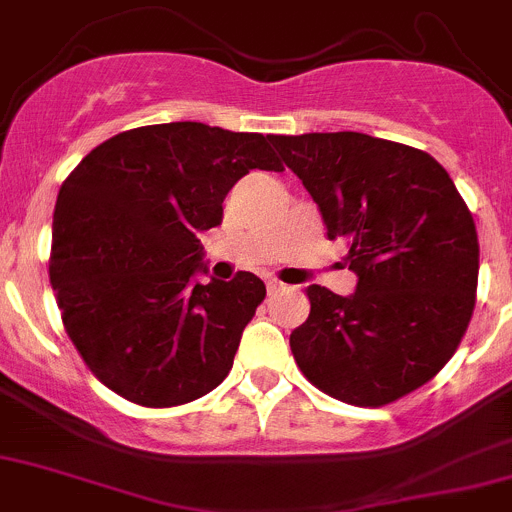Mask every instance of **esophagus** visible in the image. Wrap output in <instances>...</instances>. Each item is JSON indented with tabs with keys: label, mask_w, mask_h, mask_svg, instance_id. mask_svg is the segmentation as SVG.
Returning a JSON list of instances; mask_svg holds the SVG:
<instances>
[{
	"label": "esophagus",
	"mask_w": 512,
	"mask_h": 512,
	"mask_svg": "<svg viewBox=\"0 0 512 512\" xmlns=\"http://www.w3.org/2000/svg\"><path fill=\"white\" fill-rule=\"evenodd\" d=\"M266 289H269V294H276V291L284 289V284H281V281H276V279H266Z\"/></svg>",
	"instance_id": "esophagus-1"
}]
</instances>
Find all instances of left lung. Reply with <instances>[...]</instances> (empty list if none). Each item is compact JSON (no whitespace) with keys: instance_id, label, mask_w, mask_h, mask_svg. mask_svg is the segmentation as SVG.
I'll list each match as a JSON object with an SVG mask.
<instances>
[{"instance_id":"1","label":"left lung","mask_w":512,"mask_h":512,"mask_svg":"<svg viewBox=\"0 0 512 512\" xmlns=\"http://www.w3.org/2000/svg\"><path fill=\"white\" fill-rule=\"evenodd\" d=\"M319 206L326 236L347 241L357 291L311 284L309 319L289 344L304 377L334 399L382 407L430 382L460 347L475 309V221L425 150L364 133L274 135Z\"/></svg>"}]
</instances>
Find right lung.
<instances>
[{"instance_id": "1", "label": "right lung", "mask_w": 512, "mask_h": 512, "mask_svg": "<svg viewBox=\"0 0 512 512\" xmlns=\"http://www.w3.org/2000/svg\"><path fill=\"white\" fill-rule=\"evenodd\" d=\"M271 135L203 123L125 130L80 160L52 218L50 281L90 372L143 407L186 405L228 377L264 301L259 276L208 274L198 233L248 170H284Z\"/></svg>"}]
</instances>
